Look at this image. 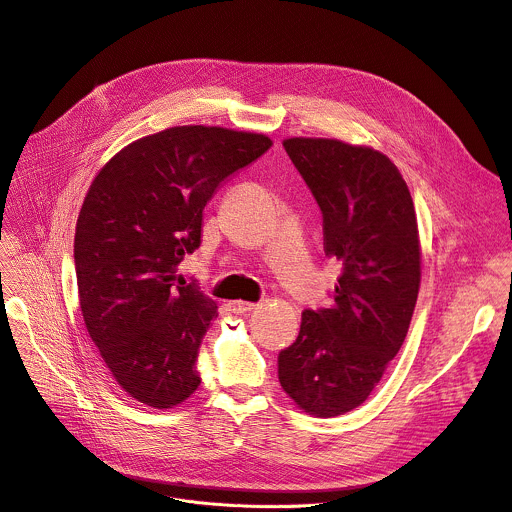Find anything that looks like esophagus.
<instances>
[{
  "label": "esophagus",
  "mask_w": 512,
  "mask_h": 512,
  "mask_svg": "<svg viewBox=\"0 0 512 512\" xmlns=\"http://www.w3.org/2000/svg\"><path fill=\"white\" fill-rule=\"evenodd\" d=\"M258 304L254 302H244V300H234L230 302V311L236 313V315H246V313H252L256 309Z\"/></svg>",
  "instance_id": "esophagus-1"
}]
</instances>
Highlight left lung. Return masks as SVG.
<instances>
[{"label":"left lung","mask_w":512,"mask_h":512,"mask_svg":"<svg viewBox=\"0 0 512 512\" xmlns=\"http://www.w3.org/2000/svg\"><path fill=\"white\" fill-rule=\"evenodd\" d=\"M284 149L323 214L325 254L343 270L329 309H306L278 379L306 414L361 405L410 329L420 290L414 201L379 151L337 139H286Z\"/></svg>","instance_id":"obj_1"}]
</instances>
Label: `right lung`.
<instances>
[{
	"label": "right lung",
	"instance_id": "right-lung-1",
	"mask_svg": "<svg viewBox=\"0 0 512 512\" xmlns=\"http://www.w3.org/2000/svg\"><path fill=\"white\" fill-rule=\"evenodd\" d=\"M270 147L266 135L171 127L119 151L84 197L74 234L84 325L117 383L155 410L197 389L199 345L218 317L195 282L175 286L177 266L199 248L222 181Z\"/></svg>",
	"mask_w": 512,
	"mask_h": 512
}]
</instances>
